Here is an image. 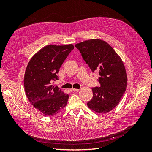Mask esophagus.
<instances>
[{
  "mask_svg": "<svg viewBox=\"0 0 152 152\" xmlns=\"http://www.w3.org/2000/svg\"><path fill=\"white\" fill-rule=\"evenodd\" d=\"M79 90V89H75V88H72V89H70V91H78Z\"/></svg>",
  "mask_w": 152,
  "mask_h": 152,
  "instance_id": "obj_1",
  "label": "esophagus"
}]
</instances>
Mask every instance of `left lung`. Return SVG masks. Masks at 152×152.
Returning <instances> with one entry per match:
<instances>
[{
    "instance_id": "8db88e82",
    "label": "left lung",
    "mask_w": 152,
    "mask_h": 152,
    "mask_svg": "<svg viewBox=\"0 0 152 152\" xmlns=\"http://www.w3.org/2000/svg\"><path fill=\"white\" fill-rule=\"evenodd\" d=\"M82 58L99 77V87H93V97L87 107L96 113H105L120 102L126 90L127 77L121 57L105 41L94 39L78 43Z\"/></svg>"
}]
</instances>
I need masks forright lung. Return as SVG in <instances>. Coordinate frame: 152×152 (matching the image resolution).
<instances>
[{"label":"right lung","mask_w":152,"mask_h":152,"mask_svg":"<svg viewBox=\"0 0 152 152\" xmlns=\"http://www.w3.org/2000/svg\"><path fill=\"white\" fill-rule=\"evenodd\" d=\"M74 48L73 44L48 45L29 61L24 76L25 93L31 104L42 114L53 116L66 107L69 95L53 82L61 65Z\"/></svg>","instance_id":"add662e5"}]
</instances>
